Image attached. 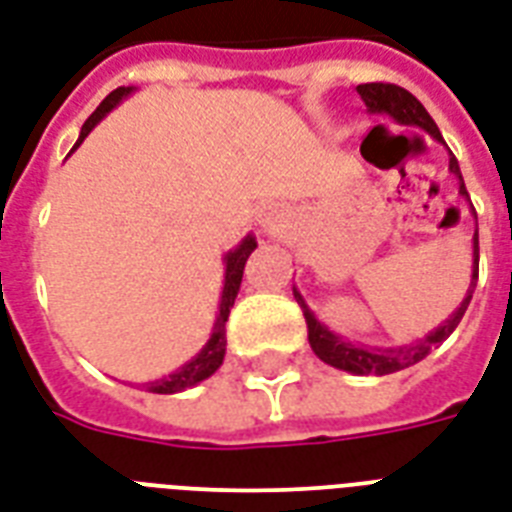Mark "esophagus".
Listing matches in <instances>:
<instances>
[{
  "mask_svg": "<svg viewBox=\"0 0 512 512\" xmlns=\"http://www.w3.org/2000/svg\"><path fill=\"white\" fill-rule=\"evenodd\" d=\"M288 221V211L277 202H264L259 208V227L264 235H277Z\"/></svg>",
  "mask_w": 512,
  "mask_h": 512,
  "instance_id": "esophagus-1",
  "label": "esophagus"
}]
</instances>
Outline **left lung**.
Listing matches in <instances>:
<instances>
[{
	"instance_id": "8db88e82",
	"label": "left lung",
	"mask_w": 512,
	"mask_h": 512,
	"mask_svg": "<svg viewBox=\"0 0 512 512\" xmlns=\"http://www.w3.org/2000/svg\"><path fill=\"white\" fill-rule=\"evenodd\" d=\"M360 98L366 101L368 112L374 114H390L392 120L400 122V125H417V128L427 130L435 141H441L443 136L438 125L433 122V117L427 114V109L419 104L414 95L403 90L398 85H390V82H368V85H358ZM449 170L454 176L459 178V194L470 200V194L465 189V181H462V173H459V162L457 157L451 154L449 157ZM475 213V208H473ZM475 283H478V229H475L473 235V280H470V288H467V296L462 299V304L457 307V312L451 315L443 326H438L435 331L425 336V339H419L417 344H411V347H398V350H379V347H366V344H352L347 339H339L336 334H331L318 318H315V312L304 304L301 299V293L293 288V296L301 304V312H304V320H307V336H310V344L315 355H318L323 363L334 368H342V371H350V374H395L400 368H408L419 363L422 358L430 355L433 347L443 342V339H449L451 331L459 326V320L465 315L467 304L473 299Z\"/></svg>"
}]
</instances>
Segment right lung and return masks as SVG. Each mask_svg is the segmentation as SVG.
Listing matches in <instances>:
<instances>
[{
    "mask_svg": "<svg viewBox=\"0 0 512 512\" xmlns=\"http://www.w3.org/2000/svg\"><path fill=\"white\" fill-rule=\"evenodd\" d=\"M128 93H130V87H117V90H112V93L106 95L104 101H101V106H98V109H95V112L87 117L85 125H82V133H79L74 149H77V146L85 141L87 133H90V130L98 125V122L104 120L106 114L112 112L114 106L120 104L122 98H125ZM253 248H256V237L248 235L243 243L237 245L235 251H229L227 256H224L227 272H224V291H221L219 318H216L213 334H211V339L205 342V347H202V350L197 352V355H194L189 363H184V366L178 368V371H173V374H168V376H162V379H157V382L146 384V390L157 392V395H173V392L189 390V387L200 384L202 379H208V376L219 371V366L224 363V352H227L229 310H232V304H235V299H237V291H240V283H243L245 261H248V256L253 253Z\"/></svg>",
    "mask_w": 512,
    "mask_h": 512,
    "instance_id": "obj_1",
    "label": "right lung"
}]
</instances>
